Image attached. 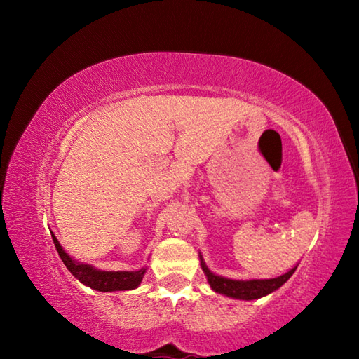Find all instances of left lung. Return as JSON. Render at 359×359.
<instances>
[{"label":"left lung","mask_w":359,"mask_h":359,"mask_svg":"<svg viewBox=\"0 0 359 359\" xmlns=\"http://www.w3.org/2000/svg\"><path fill=\"white\" fill-rule=\"evenodd\" d=\"M201 267L204 274L208 276V280L215 293H222L224 296L236 297V299H245V301L259 299V297H263L266 294L272 293V291H276L277 288H280L296 271V267H293V269H290L287 274L276 278H266V280H231V278H224V277L212 274L203 259H201Z\"/></svg>","instance_id":"obj_1"}]
</instances>
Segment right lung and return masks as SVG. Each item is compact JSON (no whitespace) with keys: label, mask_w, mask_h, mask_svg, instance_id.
Masks as SVG:
<instances>
[{"label":"right lung","mask_w":359,"mask_h":359,"mask_svg":"<svg viewBox=\"0 0 359 359\" xmlns=\"http://www.w3.org/2000/svg\"><path fill=\"white\" fill-rule=\"evenodd\" d=\"M53 244L57 247V252L60 258L68 267V271L74 276L79 282H82L87 287L98 290V291H125V290H135L137 285L141 283L142 277L145 274V269L128 272V271H98L88 264L77 263L72 259L68 253H66L55 236H52Z\"/></svg>","instance_id":"right-lung-1"}]
</instances>
